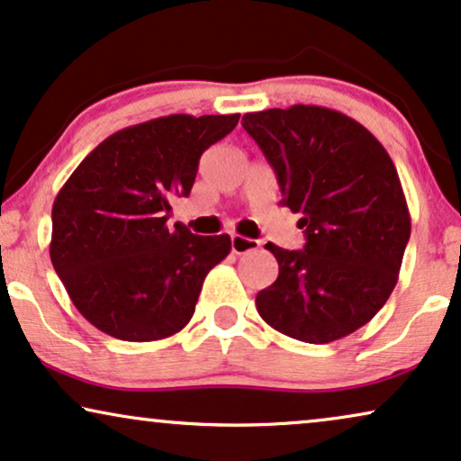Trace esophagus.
Here are the masks:
<instances>
[{"label":"esophagus","instance_id":"esophagus-1","mask_svg":"<svg viewBox=\"0 0 461 461\" xmlns=\"http://www.w3.org/2000/svg\"><path fill=\"white\" fill-rule=\"evenodd\" d=\"M258 249H259V240H253V238H244L238 234L231 236V250H234L236 255L250 253V250H258Z\"/></svg>","mask_w":461,"mask_h":461}]
</instances>
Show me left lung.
Here are the masks:
<instances>
[{
  "instance_id": "8db88e82",
  "label": "left lung",
  "mask_w": 461,
  "mask_h": 461,
  "mask_svg": "<svg viewBox=\"0 0 461 461\" xmlns=\"http://www.w3.org/2000/svg\"><path fill=\"white\" fill-rule=\"evenodd\" d=\"M276 174L283 206L300 212L306 244L267 242L278 278L259 291L258 312L295 340L325 345L381 311L398 283L411 214L383 144L338 110L272 108L242 116Z\"/></svg>"
}]
</instances>
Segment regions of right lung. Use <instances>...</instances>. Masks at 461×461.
Masks as SVG:
<instances>
[{
    "mask_svg": "<svg viewBox=\"0 0 461 461\" xmlns=\"http://www.w3.org/2000/svg\"><path fill=\"white\" fill-rule=\"evenodd\" d=\"M238 119L170 114L125 127L93 149L57 194L52 267L104 334L150 342L191 321L203 278L231 240L170 227V200L191 194L202 153Z\"/></svg>",
    "mask_w": 461,
    "mask_h": 461,
    "instance_id": "right-lung-1",
    "label": "right lung"
}]
</instances>
